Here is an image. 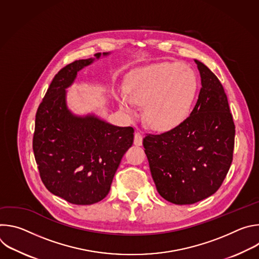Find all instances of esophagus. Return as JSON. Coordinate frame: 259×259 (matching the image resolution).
Returning <instances> with one entry per match:
<instances>
[{
    "instance_id": "1",
    "label": "esophagus",
    "mask_w": 259,
    "mask_h": 259,
    "mask_svg": "<svg viewBox=\"0 0 259 259\" xmlns=\"http://www.w3.org/2000/svg\"><path fill=\"white\" fill-rule=\"evenodd\" d=\"M142 133L136 132L134 135V144L135 145H141L142 144Z\"/></svg>"
}]
</instances>
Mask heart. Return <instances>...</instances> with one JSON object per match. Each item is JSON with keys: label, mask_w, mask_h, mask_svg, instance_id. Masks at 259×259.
<instances>
[{"label": "heart", "mask_w": 259, "mask_h": 259, "mask_svg": "<svg viewBox=\"0 0 259 259\" xmlns=\"http://www.w3.org/2000/svg\"><path fill=\"white\" fill-rule=\"evenodd\" d=\"M127 93L118 97L121 107L135 115L145 105L150 126L168 130L180 125L192 110L198 81L194 71L180 62H161L136 69L127 80Z\"/></svg>", "instance_id": "heart-1"}]
</instances>
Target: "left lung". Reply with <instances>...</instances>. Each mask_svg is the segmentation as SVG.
<instances>
[{"instance_id":"left-lung-1","label":"left lung","mask_w":259,"mask_h":259,"mask_svg":"<svg viewBox=\"0 0 259 259\" xmlns=\"http://www.w3.org/2000/svg\"><path fill=\"white\" fill-rule=\"evenodd\" d=\"M195 61L202 88L190 117L170 131L146 134L142 142L158 193L177 205L202 201L221 187L235 146L225 89L204 63Z\"/></svg>"}]
</instances>
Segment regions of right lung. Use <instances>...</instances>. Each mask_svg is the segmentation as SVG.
I'll use <instances>...</instances> for the list:
<instances>
[{
  "mask_svg": "<svg viewBox=\"0 0 259 259\" xmlns=\"http://www.w3.org/2000/svg\"><path fill=\"white\" fill-rule=\"evenodd\" d=\"M93 60H75L56 73L36 110L32 138L44 186L76 205H91L106 197L134 138L132 127H117L91 115L77 117L67 109L65 89Z\"/></svg>",
  "mask_w": 259,
  "mask_h": 259,
  "instance_id": "obj_1",
  "label": "right lung"
}]
</instances>
